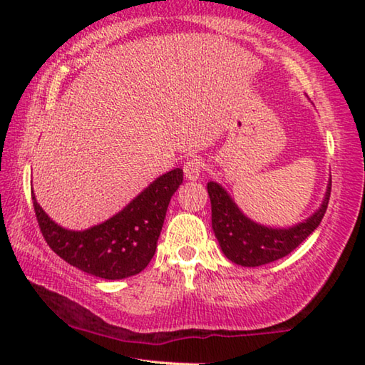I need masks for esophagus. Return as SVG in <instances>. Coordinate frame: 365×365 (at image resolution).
Here are the masks:
<instances>
[{
  "label": "esophagus",
  "instance_id": "esophagus-1",
  "mask_svg": "<svg viewBox=\"0 0 365 365\" xmlns=\"http://www.w3.org/2000/svg\"><path fill=\"white\" fill-rule=\"evenodd\" d=\"M183 174L188 180L195 182L201 175V160L197 158H190L183 163Z\"/></svg>",
  "mask_w": 365,
  "mask_h": 365
}]
</instances>
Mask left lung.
I'll return each mask as SVG.
<instances>
[{
	"label": "left lung",
	"instance_id": "8db88e82",
	"mask_svg": "<svg viewBox=\"0 0 365 365\" xmlns=\"http://www.w3.org/2000/svg\"><path fill=\"white\" fill-rule=\"evenodd\" d=\"M331 177L322 205L311 217L293 227H267L245 215L227 190L217 182L207 183L211 197L212 230L220 250L232 262L243 267H257L285 257L320 225L330 200Z\"/></svg>",
	"mask_w": 365,
	"mask_h": 365
}]
</instances>
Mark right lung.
<instances>
[{"label": "right lung", "mask_w": 365, "mask_h": 365, "mask_svg": "<svg viewBox=\"0 0 365 365\" xmlns=\"http://www.w3.org/2000/svg\"><path fill=\"white\" fill-rule=\"evenodd\" d=\"M183 170L158 177L113 217L86 230H67L48 217L32 191L34 209L46 243L67 264L104 280H122L143 270L156 252L172 195Z\"/></svg>", "instance_id": "add662e5"}]
</instances>
